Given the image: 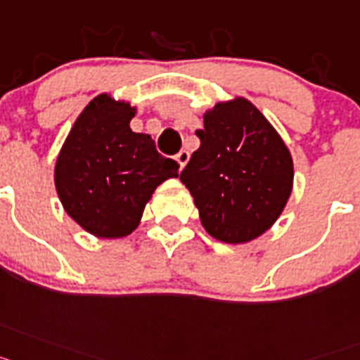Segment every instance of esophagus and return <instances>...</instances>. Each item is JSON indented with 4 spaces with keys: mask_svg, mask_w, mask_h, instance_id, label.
Returning <instances> with one entry per match:
<instances>
[{
    "mask_svg": "<svg viewBox=\"0 0 360 360\" xmlns=\"http://www.w3.org/2000/svg\"><path fill=\"white\" fill-rule=\"evenodd\" d=\"M188 159H190V152H188V150H181L179 154L176 155V161L179 162L181 168H184V165L188 162Z\"/></svg>",
    "mask_w": 360,
    "mask_h": 360,
    "instance_id": "obj_1",
    "label": "esophagus"
}]
</instances>
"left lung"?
<instances>
[{
    "label": "left lung",
    "mask_w": 360,
    "mask_h": 360,
    "mask_svg": "<svg viewBox=\"0 0 360 360\" xmlns=\"http://www.w3.org/2000/svg\"><path fill=\"white\" fill-rule=\"evenodd\" d=\"M195 134L201 146L179 177L206 232L230 245L266 232L293 184L292 155L279 134L245 98L217 103Z\"/></svg>",
    "instance_id": "left-lung-1"
}]
</instances>
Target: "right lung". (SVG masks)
I'll return each instance as SVG.
<instances>
[{
  "label": "right lung",
  "instance_id": "right-lung-1",
  "mask_svg": "<svg viewBox=\"0 0 360 360\" xmlns=\"http://www.w3.org/2000/svg\"><path fill=\"white\" fill-rule=\"evenodd\" d=\"M136 108L101 94L81 112L58 155L54 181L67 214L92 236L132 233L145 205L179 165L148 134L132 132Z\"/></svg>",
  "mask_w": 360,
  "mask_h": 360
}]
</instances>
